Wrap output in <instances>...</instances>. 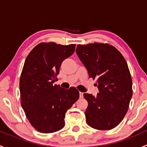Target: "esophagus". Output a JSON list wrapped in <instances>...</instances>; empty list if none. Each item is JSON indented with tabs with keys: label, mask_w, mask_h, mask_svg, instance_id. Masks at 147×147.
<instances>
[{
	"label": "esophagus",
	"mask_w": 147,
	"mask_h": 147,
	"mask_svg": "<svg viewBox=\"0 0 147 147\" xmlns=\"http://www.w3.org/2000/svg\"><path fill=\"white\" fill-rule=\"evenodd\" d=\"M83 97V93L80 92V98H82Z\"/></svg>",
	"instance_id": "34e87169"
}]
</instances>
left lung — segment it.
Wrapping results in <instances>:
<instances>
[{"instance_id":"obj_1","label":"left lung","mask_w":147,"mask_h":147,"mask_svg":"<svg viewBox=\"0 0 147 147\" xmlns=\"http://www.w3.org/2000/svg\"><path fill=\"white\" fill-rule=\"evenodd\" d=\"M76 53L89 77L97 80V96L84 93L88 106L86 121L92 128L109 130L124 117L132 97V80L125 59L109 44L78 45Z\"/></svg>"}]
</instances>
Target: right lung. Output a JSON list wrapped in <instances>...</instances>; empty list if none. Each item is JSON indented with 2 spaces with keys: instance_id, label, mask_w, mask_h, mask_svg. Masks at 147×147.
<instances>
[{
  "instance_id": "obj_1",
  "label": "right lung",
  "mask_w": 147,
  "mask_h": 147,
  "mask_svg": "<svg viewBox=\"0 0 147 147\" xmlns=\"http://www.w3.org/2000/svg\"><path fill=\"white\" fill-rule=\"evenodd\" d=\"M75 44L41 42L28 55L20 79L21 105L31 125L42 133L64 127L67 111L78 100L79 91L54 84L63 60L75 52Z\"/></svg>"
}]
</instances>
